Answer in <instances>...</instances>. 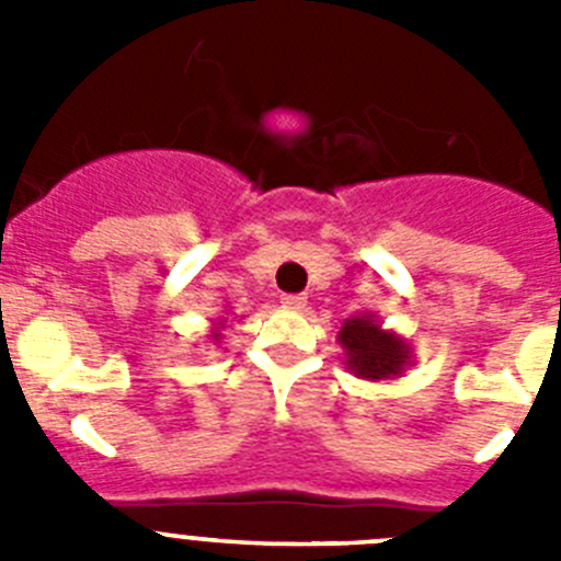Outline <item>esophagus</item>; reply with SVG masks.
Masks as SVG:
<instances>
[{"instance_id":"34e87169","label":"esophagus","mask_w":561,"mask_h":561,"mask_svg":"<svg viewBox=\"0 0 561 561\" xmlns=\"http://www.w3.org/2000/svg\"><path fill=\"white\" fill-rule=\"evenodd\" d=\"M280 304H284L286 309H304L306 297L304 295H284L280 297Z\"/></svg>"}]
</instances>
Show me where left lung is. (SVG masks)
Returning a JSON list of instances; mask_svg holds the SVG:
<instances>
[{
    "label": "left lung",
    "instance_id": "1",
    "mask_svg": "<svg viewBox=\"0 0 561 561\" xmlns=\"http://www.w3.org/2000/svg\"><path fill=\"white\" fill-rule=\"evenodd\" d=\"M336 342L342 345V365L356 379L388 381L399 379L413 365V348L404 336L385 329L376 314L348 317L336 331Z\"/></svg>",
    "mask_w": 561,
    "mask_h": 561
}]
</instances>
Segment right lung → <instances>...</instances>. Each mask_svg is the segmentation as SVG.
<instances>
[{
  "label": "right lung",
  "mask_w": 561,
  "mask_h": 561,
  "mask_svg": "<svg viewBox=\"0 0 561 561\" xmlns=\"http://www.w3.org/2000/svg\"><path fill=\"white\" fill-rule=\"evenodd\" d=\"M225 325H227V317H216V320H210V331H207V340L213 342V345H219L221 340H225Z\"/></svg>",
  "instance_id": "add662e5"
}]
</instances>
